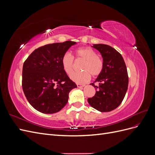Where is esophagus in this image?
Masks as SVG:
<instances>
[{"label": "esophagus", "instance_id": "esophagus-1", "mask_svg": "<svg viewBox=\"0 0 155 155\" xmlns=\"http://www.w3.org/2000/svg\"><path fill=\"white\" fill-rule=\"evenodd\" d=\"M77 86H78V88H83V87H85V85H81V84L78 83V84H77Z\"/></svg>", "mask_w": 155, "mask_h": 155}]
</instances>
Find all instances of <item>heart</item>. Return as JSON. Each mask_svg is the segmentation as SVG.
<instances>
[{
	"label": "heart",
	"mask_w": 155,
	"mask_h": 155,
	"mask_svg": "<svg viewBox=\"0 0 155 155\" xmlns=\"http://www.w3.org/2000/svg\"><path fill=\"white\" fill-rule=\"evenodd\" d=\"M77 59L85 60L82 65L81 72H74L70 75V78L75 82L83 83L87 82L92 76L100 75L104 69V61L97 55V53L91 48H78L75 51ZM61 64L63 70L68 74H71L74 69V59L69 52L63 54L61 58Z\"/></svg>",
	"instance_id": "b5f03b06"
}]
</instances>
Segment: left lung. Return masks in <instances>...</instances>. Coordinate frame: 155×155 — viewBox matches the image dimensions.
<instances>
[{"mask_svg":"<svg viewBox=\"0 0 155 155\" xmlns=\"http://www.w3.org/2000/svg\"><path fill=\"white\" fill-rule=\"evenodd\" d=\"M100 51L104 61V69L95 81L99 83L94 96L88 98L91 107L100 112H110L122 102L128 88L127 70L121 55L111 46L104 44L92 46Z\"/></svg>","mask_w":155,"mask_h":155,"instance_id":"8db88e82","label":"left lung"}]
</instances>
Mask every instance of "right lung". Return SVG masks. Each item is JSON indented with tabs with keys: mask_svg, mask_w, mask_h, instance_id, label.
I'll list each match as a JSON object with an SVG mask.
<instances>
[{
	"mask_svg": "<svg viewBox=\"0 0 155 155\" xmlns=\"http://www.w3.org/2000/svg\"><path fill=\"white\" fill-rule=\"evenodd\" d=\"M76 42L46 45L35 49L22 68V87L30 104L42 113L54 114L66 105L76 88L61 64L62 56Z\"/></svg>",
	"mask_w": 155,
	"mask_h": 155,
	"instance_id": "add662e5",
	"label": "right lung"
}]
</instances>
